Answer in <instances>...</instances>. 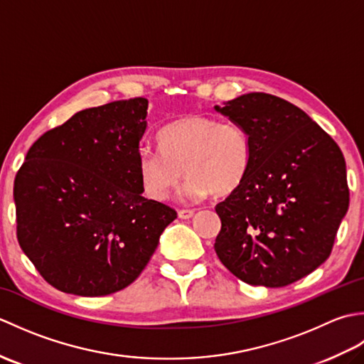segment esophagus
I'll list each match as a JSON object with an SVG mask.
<instances>
[{"mask_svg":"<svg viewBox=\"0 0 364 364\" xmlns=\"http://www.w3.org/2000/svg\"><path fill=\"white\" fill-rule=\"evenodd\" d=\"M192 215H194V211H192V210H180V211H178V218L184 219V220L191 219Z\"/></svg>","mask_w":364,"mask_h":364,"instance_id":"obj_1","label":"esophagus"}]
</instances>
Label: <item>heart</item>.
Segmentation results:
<instances>
[{
  "instance_id": "b5f03b06",
  "label": "heart",
  "mask_w": 364,
  "mask_h": 364,
  "mask_svg": "<svg viewBox=\"0 0 364 364\" xmlns=\"http://www.w3.org/2000/svg\"><path fill=\"white\" fill-rule=\"evenodd\" d=\"M159 150L137 153L136 170L146 197L164 202L178 188L184 172L189 180L180 191L186 202H198L214 192H233L249 172L252 144L235 122L192 114L168 123L158 134Z\"/></svg>"
}]
</instances>
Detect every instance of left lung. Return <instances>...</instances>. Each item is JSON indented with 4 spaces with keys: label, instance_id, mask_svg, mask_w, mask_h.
<instances>
[{
    "label": "left lung",
    "instance_id": "8db88e82",
    "mask_svg": "<svg viewBox=\"0 0 364 364\" xmlns=\"http://www.w3.org/2000/svg\"><path fill=\"white\" fill-rule=\"evenodd\" d=\"M250 137L244 181L215 205L214 250L239 280L282 288L326 261L349 208L346 161L318 123L286 100L252 92L215 106Z\"/></svg>",
    "mask_w": 364,
    "mask_h": 364
}]
</instances>
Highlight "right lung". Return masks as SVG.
Wrapping results in <instances>:
<instances>
[{
  "instance_id": "obj_1",
  "label": "right lung",
  "mask_w": 364,
  "mask_h": 364,
  "mask_svg": "<svg viewBox=\"0 0 364 364\" xmlns=\"http://www.w3.org/2000/svg\"><path fill=\"white\" fill-rule=\"evenodd\" d=\"M146 107L137 97L76 112L37 139L15 176L18 244L59 291L98 297L127 288L176 219L142 196L136 162Z\"/></svg>"
}]
</instances>
